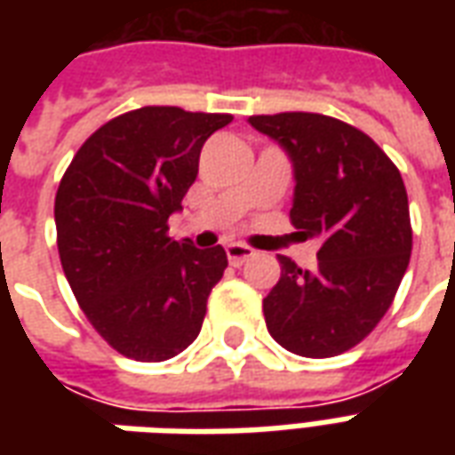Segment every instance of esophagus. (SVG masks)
<instances>
[{
    "label": "esophagus",
    "mask_w": 455,
    "mask_h": 455,
    "mask_svg": "<svg viewBox=\"0 0 455 455\" xmlns=\"http://www.w3.org/2000/svg\"><path fill=\"white\" fill-rule=\"evenodd\" d=\"M256 256V251L246 243H228L227 246V258L231 266H241V263H246L248 258Z\"/></svg>",
    "instance_id": "34e87169"
}]
</instances>
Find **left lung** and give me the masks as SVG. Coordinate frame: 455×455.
Listing matches in <instances>:
<instances>
[{
	"mask_svg": "<svg viewBox=\"0 0 455 455\" xmlns=\"http://www.w3.org/2000/svg\"><path fill=\"white\" fill-rule=\"evenodd\" d=\"M248 124L292 160L295 236L322 241L315 273L280 256L263 299L267 331L290 353L331 358L371 334L395 299L411 253L407 189L385 150L346 121L283 112Z\"/></svg>",
	"mask_w": 455,
	"mask_h": 455,
	"instance_id": "8db88e82",
	"label": "left lung"
}]
</instances>
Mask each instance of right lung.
Here are the masks:
<instances>
[{
	"mask_svg": "<svg viewBox=\"0 0 455 455\" xmlns=\"http://www.w3.org/2000/svg\"><path fill=\"white\" fill-rule=\"evenodd\" d=\"M231 119L140 107L94 131L60 180L55 228L65 277L97 334L126 358L168 361L202 329L227 251L172 241L168 219L197 178L204 140Z\"/></svg>",
	"mask_w": 455,
	"mask_h": 455,
	"instance_id": "add662e5",
	"label": "right lung"
}]
</instances>
